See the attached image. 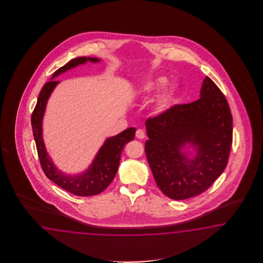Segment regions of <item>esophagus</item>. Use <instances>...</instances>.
<instances>
[{"label": "esophagus", "mask_w": 263, "mask_h": 263, "mask_svg": "<svg viewBox=\"0 0 263 263\" xmlns=\"http://www.w3.org/2000/svg\"><path fill=\"white\" fill-rule=\"evenodd\" d=\"M135 135L138 139H144L145 138V132L143 129H137L136 133H135Z\"/></svg>", "instance_id": "1"}]
</instances>
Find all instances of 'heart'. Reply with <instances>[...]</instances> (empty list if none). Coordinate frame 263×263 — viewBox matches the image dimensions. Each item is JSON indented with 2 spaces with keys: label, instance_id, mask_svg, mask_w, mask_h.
<instances>
[{
  "label": "heart",
  "instance_id": "obj_1",
  "mask_svg": "<svg viewBox=\"0 0 263 263\" xmlns=\"http://www.w3.org/2000/svg\"><path fill=\"white\" fill-rule=\"evenodd\" d=\"M166 84V79L164 77H156V78L151 79L148 81L143 82L134 88V93L136 95H143V94H151L153 92H157L158 90L161 89L164 84ZM177 93V89L175 86H169L165 89L162 90V93L158 97L156 101V108L158 111L162 112L165 109H167L170 103L173 101L174 98Z\"/></svg>",
  "mask_w": 263,
  "mask_h": 263
}]
</instances>
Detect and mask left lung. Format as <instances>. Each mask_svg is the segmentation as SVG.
<instances>
[{
  "label": "left lung",
  "mask_w": 263,
  "mask_h": 263,
  "mask_svg": "<svg viewBox=\"0 0 263 263\" xmlns=\"http://www.w3.org/2000/svg\"><path fill=\"white\" fill-rule=\"evenodd\" d=\"M145 128L147 162L158 187L171 199L201 194L228 164L232 116L223 93L208 76L199 100L148 118Z\"/></svg>",
  "instance_id": "left-lung-1"
}]
</instances>
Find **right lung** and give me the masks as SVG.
Segmentation results:
<instances>
[{"label":"right lung","instance_id":"obj_1","mask_svg":"<svg viewBox=\"0 0 263 263\" xmlns=\"http://www.w3.org/2000/svg\"><path fill=\"white\" fill-rule=\"evenodd\" d=\"M88 61L99 63L101 62V59L96 57H77L57 69L50 79L51 81L45 84L41 89L31 118L40 164L45 175L48 179L52 180L64 190L79 196H95L106 189L118 172L124 145L134 139L136 130L135 128L132 127L118 135L107 138L98 151L92 163L82 173L69 175L62 172L61 170L56 167L54 162H52L49 153L47 152L42 135V121L47 102L56 85L60 83L59 81L54 80L57 76L80 65H84Z\"/></svg>","mask_w":263,"mask_h":263}]
</instances>
